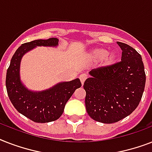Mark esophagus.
Returning a JSON list of instances; mask_svg holds the SVG:
<instances>
[{
  "label": "esophagus",
  "mask_w": 152,
  "mask_h": 152,
  "mask_svg": "<svg viewBox=\"0 0 152 152\" xmlns=\"http://www.w3.org/2000/svg\"><path fill=\"white\" fill-rule=\"evenodd\" d=\"M87 78H88V75H87V74H81L80 76V82L82 84L84 83V82H85V80H87Z\"/></svg>",
  "instance_id": "obj_1"
}]
</instances>
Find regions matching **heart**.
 I'll list each match as a JSON object with an SVG mask.
<instances>
[{"label": "heart", "instance_id": "heart-1", "mask_svg": "<svg viewBox=\"0 0 152 152\" xmlns=\"http://www.w3.org/2000/svg\"><path fill=\"white\" fill-rule=\"evenodd\" d=\"M89 57L92 61L98 62L102 61L105 65H110L114 63L117 55L114 53H108L107 50L103 48H97L91 50L89 54Z\"/></svg>", "mask_w": 152, "mask_h": 152}]
</instances>
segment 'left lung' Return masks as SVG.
<instances>
[{
  "label": "left lung",
  "instance_id": "8db88e82",
  "mask_svg": "<svg viewBox=\"0 0 152 152\" xmlns=\"http://www.w3.org/2000/svg\"><path fill=\"white\" fill-rule=\"evenodd\" d=\"M117 44L122 50L121 61L92 69L83 85L88 115L106 124L118 122L136 110L146 82L141 55L127 44Z\"/></svg>",
  "mask_w": 152,
  "mask_h": 152
}]
</instances>
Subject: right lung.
Returning a JSON list of instances; mask_svg holds the SVG:
<instances>
[{"instance_id":"obj_1","label":"right lung","mask_w":152,"mask_h":152,"mask_svg":"<svg viewBox=\"0 0 152 152\" xmlns=\"http://www.w3.org/2000/svg\"><path fill=\"white\" fill-rule=\"evenodd\" d=\"M58 39H38L22 44L11 60L6 74V88L11 102L16 110L37 123L56 121L61 116L68 100L74 91L81 87L80 80L76 79L57 84L42 92H32L24 88L20 80V64L23 55L35 46H55Z\"/></svg>"}]
</instances>
